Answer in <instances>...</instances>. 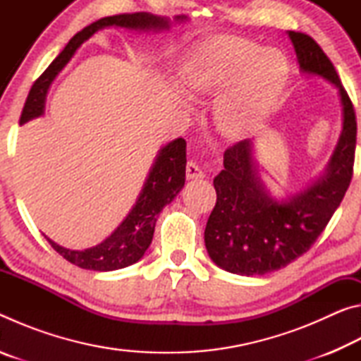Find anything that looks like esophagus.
Listing matches in <instances>:
<instances>
[{"label": "esophagus", "mask_w": 361, "mask_h": 361, "mask_svg": "<svg viewBox=\"0 0 361 361\" xmlns=\"http://www.w3.org/2000/svg\"><path fill=\"white\" fill-rule=\"evenodd\" d=\"M204 176H205L204 170L200 169L197 164L192 161L188 162V166H186V178L188 180H199V178H204Z\"/></svg>", "instance_id": "obj_1"}]
</instances>
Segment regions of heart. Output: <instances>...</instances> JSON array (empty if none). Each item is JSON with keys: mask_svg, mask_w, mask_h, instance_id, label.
<instances>
[{"mask_svg": "<svg viewBox=\"0 0 361 361\" xmlns=\"http://www.w3.org/2000/svg\"><path fill=\"white\" fill-rule=\"evenodd\" d=\"M288 79V62L279 49H262L242 38L219 39L185 66L189 92L218 97L215 119L228 137H240L264 121Z\"/></svg>", "mask_w": 361, "mask_h": 361, "instance_id": "obj_1", "label": "heart"}]
</instances>
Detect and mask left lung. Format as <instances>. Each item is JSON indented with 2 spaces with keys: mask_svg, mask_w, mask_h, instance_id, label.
Listing matches in <instances>:
<instances>
[{
  "mask_svg": "<svg viewBox=\"0 0 361 361\" xmlns=\"http://www.w3.org/2000/svg\"><path fill=\"white\" fill-rule=\"evenodd\" d=\"M299 66L338 85L344 126L326 173L307 191L283 202L267 197L256 176L252 142L224 151V169L213 185L216 204L205 226V247L215 264L239 276L279 271L302 256L325 231L353 176L357 116L331 60L309 35L288 32Z\"/></svg>",
  "mask_w": 361,
  "mask_h": 361,
  "instance_id": "left-lung-1",
  "label": "left lung"
}]
</instances>
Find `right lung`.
Returning a JSON list of instances; mask_svg holds the SVG:
<instances>
[{
  "label": "right lung",
  "instance_id": "right-lung-1",
  "mask_svg": "<svg viewBox=\"0 0 361 361\" xmlns=\"http://www.w3.org/2000/svg\"><path fill=\"white\" fill-rule=\"evenodd\" d=\"M176 19L183 20L185 17L178 16ZM111 25L135 30H161L169 28V20L152 14H146V12H135V14H116L103 17V19L82 28L81 32L73 36L57 59L47 66V70L32 85L22 109L20 124L42 114L49 85L54 81V78L59 75V71L70 62L76 49L85 39L90 38L97 30ZM185 178L186 142L183 138H178L164 146L159 152L135 207L105 242H102L100 245L94 248L82 250V252L66 250L54 243L51 239H47V242L51 243V247L59 255H62L66 261H70L71 264L78 267L106 272L130 266L142 258L146 250H148L152 234H154L157 215L181 191V188L185 186Z\"/></svg>",
  "mask_w": 361,
  "mask_h": 361
}]
</instances>
